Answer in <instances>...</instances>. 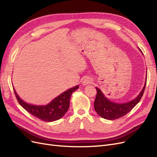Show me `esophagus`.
Here are the masks:
<instances>
[{
    "mask_svg": "<svg viewBox=\"0 0 157 157\" xmlns=\"http://www.w3.org/2000/svg\"><path fill=\"white\" fill-rule=\"evenodd\" d=\"M92 82V80L91 78H85L82 80V84L83 86H85V85H88L89 84H91Z\"/></svg>",
    "mask_w": 157,
    "mask_h": 157,
    "instance_id": "34e87169",
    "label": "esophagus"
}]
</instances>
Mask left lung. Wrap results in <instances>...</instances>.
Here are the masks:
<instances>
[{
    "label": "left lung",
    "mask_w": 157,
    "mask_h": 157,
    "mask_svg": "<svg viewBox=\"0 0 157 157\" xmlns=\"http://www.w3.org/2000/svg\"><path fill=\"white\" fill-rule=\"evenodd\" d=\"M141 52V50L138 48ZM141 54L143 53L141 52ZM147 75L144 86L140 94L132 100L124 103H116L109 99L101 90L96 87L97 95L94 101V109L101 117L107 120H115L124 116L139 103L145 90Z\"/></svg>",
    "instance_id": "1"
}]
</instances>
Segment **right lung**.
Wrapping results in <instances>:
<instances>
[{
    "instance_id": "obj_1",
    "label": "right lung",
    "mask_w": 157,
    "mask_h": 157,
    "mask_svg": "<svg viewBox=\"0 0 157 157\" xmlns=\"http://www.w3.org/2000/svg\"><path fill=\"white\" fill-rule=\"evenodd\" d=\"M78 88V85L71 88L44 105H37L26 103L18 96L14 88L13 90L19 103L28 113L43 121L53 122L60 119L67 113L69 107L71 95Z\"/></svg>"
}]
</instances>
